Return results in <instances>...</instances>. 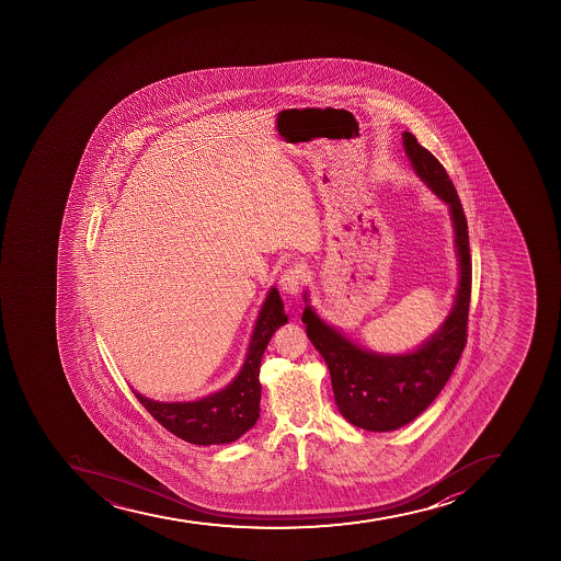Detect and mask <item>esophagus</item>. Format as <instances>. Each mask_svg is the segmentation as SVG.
Wrapping results in <instances>:
<instances>
[{
  "label": "esophagus",
  "mask_w": 561,
  "mask_h": 561,
  "mask_svg": "<svg viewBox=\"0 0 561 561\" xmlns=\"http://www.w3.org/2000/svg\"><path fill=\"white\" fill-rule=\"evenodd\" d=\"M302 274L305 273H302V268L299 265H294V267L283 271L282 276H279L282 293L287 294V296H298L299 288H301Z\"/></svg>",
  "instance_id": "obj_1"
}]
</instances>
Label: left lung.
I'll use <instances>...</instances> for the list:
<instances>
[{"label":"left lung","instance_id":"left-lung-1","mask_svg":"<svg viewBox=\"0 0 561 561\" xmlns=\"http://www.w3.org/2000/svg\"><path fill=\"white\" fill-rule=\"evenodd\" d=\"M403 147L423 183L450 206L459 259V288L450 316L426 343L407 355H378L355 346L322 322L312 307L305 308L301 318L310 343L327 360L339 411L347 422L371 432L397 431L420 416L448 382L468 337L471 259L461 201L443 164L414 135L403 133Z\"/></svg>","mask_w":561,"mask_h":561}]
</instances>
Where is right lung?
I'll list each match as a JSON object with an SVG mask.
<instances>
[{"label": "right lung", "mask_w": 561, "mask_h": 561, "mask_svg": "<svg viewBox=\"0 0 561 561\" xmlns=\"http://www.w3.org/2000/svg\"><path fill=\"white\" fill-rule=\"evenodd\" d=\"M285 322L282 298L276 288H271L254 324L245 363L226 389L197 402L183 403L154 402L133 392L154 420L184 442L204 446L237 442L259 420L260 363L273 333Z\"/></svg>", "instance_id": "right-lung-1"}]
</instances>
